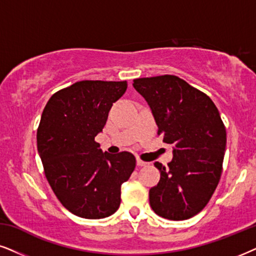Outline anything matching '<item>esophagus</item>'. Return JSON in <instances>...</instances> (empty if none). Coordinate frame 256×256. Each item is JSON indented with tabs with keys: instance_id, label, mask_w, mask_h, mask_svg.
<instances>
[{
	"instance_id": "obj_1",
	"label": "esophagus",
	"mask_w": 256,
	"mask_h": 256,
	"mask_svg": "<svg viewBox=\"0 0 256 256\" xmlns=\"http://www.w3.org/2000/svg\"><path fill=\"white\" fill-rule=\"evenodd\" d=\"M137 166H148V163H146V162L142 160L140 158H137Z\"/></svg>"
}]
</instances>
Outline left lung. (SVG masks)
I'll use <instances>...</instances> for the list:
<instances>
[{
  "instance_id": "obj_1",
  "label": "left lung",
  "mask_w": 256,
  "mask_h": 256,
  "mask_svg": "<svg viewBox=\"0 0 256 256\" xmlns=\"http://www.w3.org/2000/svg\"><path fill=\"white\" fill-rule=\"evenodd\" d=\"M134 87L150 106L157 134L174 145L166 168L154 163L160 180L148 192L151 208L174 221L192 218L221 178L227 134L218 110L206 93L176 76L139 78Z\"/></svg>"
}]
</instances>
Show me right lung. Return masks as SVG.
I'll list each match as a JSON object with an SVG mask.
<instances>
[{
  "label": "right lung",
  "mask_w": 256,
  "mask_h": 256,
  "mask_svg": "<svg viewBox=\"0 0 256 256\" xmlns=\"http://www.w3.org/2000/svg\"><path fill=\"white\" fill-rule=\"evenodd\" d=\"M126 88V82H78L54 93L42 112L36 140L44 174L61 204L79 218L114 214L122 184L136 168L130 152L110 154L94 140Z\"/></svg>",
  "instance_id": "obj_1"
}]
</instances>
